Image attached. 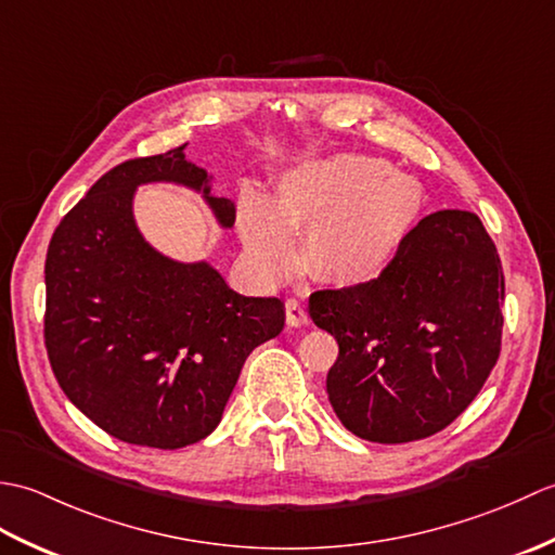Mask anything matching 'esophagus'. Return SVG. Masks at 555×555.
<instances>
[{
  "instance_id": "esophagus-1",
  "label": "esophagus",
  "mask_w": 555,
  "mask_h": 555,
  "mask_svg": "<svg viewBox=\"0 0 555 555\" xmlns=\"http://www.w3.org/2000/svg\"><path fill=\"white\" fill-rule=\"evenodd\" d=\"M286 322L291 326L308 324V310H305V305L298 298H288L286 300Z\"/></svg>"
}]
</instances>
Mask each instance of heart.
I'll return each instance as SVG.
<instances>
[{"label":"heart","mask_w":555,"mask_h":555,"mask_svg":"<svg viewBox=\"0 0 555 555\" xmlns=\"http://www.w3.org/2000/svg\"><path fill=\"white\" fill-rule=\"evenodd\" d=\"M424 205L420 183L388 162L338 155L293 171L274 203L247 197L241 235L257 267L281 276L296 262L293 233H308L305 259L332 286H360L393 264Z\"/></svg>","instance_id":"heart-1"}]
</instances>
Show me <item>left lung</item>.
Here are the masks:
<instances>
[{"label": "left lung", "mask_w": 555, "mask_h": 555, "mask_svg": "<svg viewBox=\"0 0 555 555\" xmlns=\"http://www.w3.org/2000/svg\"><path fill=\"white\" fill-rule=\"evenodd\" d=\"M503 296L496 245L463 209L424 217L374 281L317 291L310 317L338 344L326 393L344 427L374 443L446 429L499 362Z\"/></svg>", "instance_id": "1"}]
</instances>
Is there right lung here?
Instances as JSON below:
<instances>
[{
  "label": "right lung",
  "instance_id": "obj_1",
  "mask_svg": "<svg viewBox=\"0 0 555 555\" xmlns=\"http://www.w3.org/2000/svg\"><path fill=\"white\" fill-rule=\"evenodd\" d=\"M135 157L107 171L59 221L44 259V348L66 398L114 439L183 448L217 429L247 356L284 328L279 298H245L207 262L145 243L140 183L203 191L221 227L235 207L183 155Z\"/></svg>",
  "mask_w": 555,
  "mask_h": 555
}]
</instances>
